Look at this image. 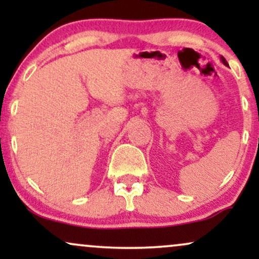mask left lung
I'll list each match as a JSON object with an SVG mask.
<instances>
[{
    "label": "left lung",
    "instance_id": "1",
    "mask_svg": "<svg viewBox=\"0 0 259 259\" xmlns=\"http://www.w3.org/2000/svg\"><path fill=\"white\" fill-rule=\"evenodd\" d=\"M221 61L223 62V64H225V65H227V67H229L228 62H227V61H225V58H224V57H223V56H221Z\"/></svg>",
    "mask_w": 259,
    "mask_h": 259
}]
</instances>
